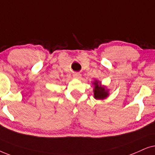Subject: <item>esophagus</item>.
Instances as JSON below:
<instances>
[{"label":"esophagus","mask_w":155,"mask_h":155,"mask_svg":"<svg viewBox=\"0 0 155 155\" xmlns=\"http://www.w3.org/2000/svg\"><path fill=\"white\" fill-rule=\"evenodd\" d=\"M81 75L79 73H74L73 74V77L76 78V79H80V78H81Z\"/></svg>","instance_id":"obj_1"}]
</instances>
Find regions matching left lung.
Returning a JSON list of instances; mask_svg holds the SVG:
<instances>
[{
	"mask_svg": "<svg viewBox=\"0 0 155 155\" xmlns=\"http://www.w3.org/2000/svg\"><path fill=\"white\" fill-rule=\"evenodd\" d=\"M95 87H94V98L96 99H104L108 96V91L105 90L104 87L100 86L98 81H95Z\"/></svg>",
	"mask_w": 155,
	"mask_h": 155,
	"instance_id": "8db88e82",
	"label": "left lung"
}]
</instances>
